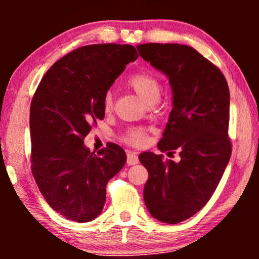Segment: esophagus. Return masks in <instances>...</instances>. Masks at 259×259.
Here are the masks:
<instances>
[{
    "label": "esophagus",
    "mask_w": 259,
    "mask_h": 259,
    "mask_svg": "<svg viewBox=\"0 0 259 259\" xmlns=\"http://www.w3.org/2000/svg\"><path fill=\"white\" fill-rule=\"evenodd\" d=\"M139 162V158H138V154L136 152L133 151H130L128 153H127V164L128 165H136Z\"/></svg>",
    "instance_id": "obj_1"
}]
</instances>
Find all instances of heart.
Returning a JSON list of instances; mask_svg holds the SVG:
<instances>
[{
	"instance_id": "b5f03b06",
	"label": "heart",
	"mask_w": 259,
	"mask_h": 259,
	"mask_svg": "<svg viewBox=\"0 0 259 259\" xmlns=\"http://www.w3.org/2000/svg\"><path fill=\"white\" fill-rule=\"evenodd\" d=\"M128 86L146 102H157L160 99L161 84L158 77L153 74L140 72L133 74L128 79ZM113 106V95L111 92H107L104 98V108L109 111ZM125 141L132 145H141L146 141V133L143 128L130 130L125 136Z\"/></svg>"
}]
</instances>
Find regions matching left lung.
Returning a JSON list of instances; mask_svg holds the SVG:
<instances>
[{"label":"left lung","instance_id":"obj_1","mask_svg":"<svg viewBox=\"0 0 259 259\" xmlns=\"http://www.w3.org/2000/svg\"><path fill=\"white\" fill-rule=\"evenodd\" d=\"M139 55L167 76L172 111L158 148L179 152L180 161L143 152L148 171L144 200L167 224L192 217L210 200L231 157L230 92L225 76L196 49L177 44L137 46Z\"/></svg>","mask_w":259,"mask_h":259}]
</instances>
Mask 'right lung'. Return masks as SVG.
Here are the masks:
<instances>
[{"label": "right lung", "instance_id": "obj_1", "mask_svg": "<svg viewBox=\"0 0 259 259\" xmlns=\"http://www.w3.org/2000/svg\"><path fill=\"white\" fill-rule=\"evenodd\" d=\"M130 45H91L56 61L42 77L30 105L31 172L42 196L73 222L98 217L106 185L126 162L115 144L91 152L83 139L104 119V98L126 65L136 61Z\"/></svg>", "mask_w": 259, "mask_h": 259}]
</instances>
